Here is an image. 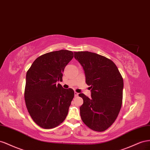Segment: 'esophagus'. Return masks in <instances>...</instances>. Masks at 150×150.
<instances>
[{
  "instance_id": "esophagus-1",
  "label": "esophagus",
  "mask_w": 150,
  "mask_h": 150,
  "mask_svg": "<svg viewBox=\"0 0 150 150\" xmlns=\"http://www.w3.org/2000/svg\"><path fill=\"white\" fill-rule=\"evenodd\" d=\"M75 97H77L79 96V93H77L76 92H75Z\"/></svg>"
}]
</instances>
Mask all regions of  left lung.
<instances>
[{"label":"left lung","mask_w":150,"mask_h":150,"mask_svg":"<svg viewBox=\"0 0 150 150\" xmlns=\"http://www.w3.org/2000/svg\"><path fill=\"white\" fill-rule=\"evenodd\" d=\"M82 66L86 83L91 89V97L84 93L80 108L83 123L93 131H104L112 125L122 103L123 79L115 63L102 55L88 51L74 53Z\"/></svg>","instance_id":"8db88e82"}]
</instances>
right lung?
Instances as JSON below:
<instances>
[{"label":"right lung","mask_w":150,"mask_h":150,"mask_svg":"<svg viewBox=\"0 0 150 150\" xmlns=\"http://www.w3.org/2000/svg\"><path fill=\"white\" fill-rule=\"evenodd\" d=\"M73 58L71 51H51L37 58L27 71L25 105L33 120L44 129L58 126L68 114L74 91L57 82H62V73Z\"/></svg>","instance_id":"obj_1"}]
</instances>
